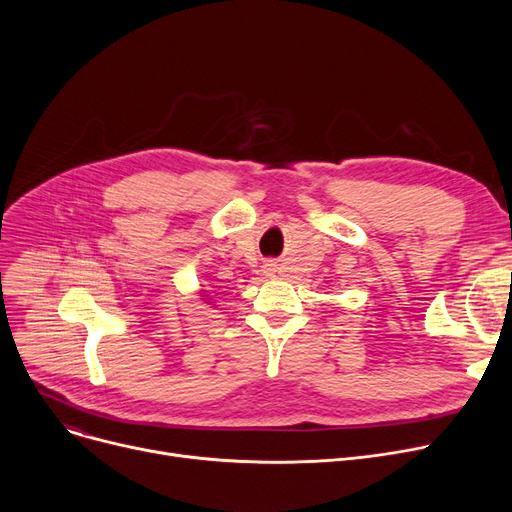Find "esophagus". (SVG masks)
<instances>
[{"mask_svg": "<svg viewBox=\"0 0 512 512\" xmlns=\"http://www.w3.org/2000/svg\"><path fill=\"white\" fill-rule=\"evenodd\" d=\"M263 274H265V276H274V274H276V263L265 261V263H263Z\"/></svg>", "mask_w": 512, "mask_h": 512, "instance_id": "34e87169", "label": "esophagus"}]
</instances>
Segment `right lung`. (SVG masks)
<instances>
[{
    "mask_svg": "<svg viewBox=\"0 0 512 512\" xmlns=\"http://www.w3.org/2000/svg\"><path fill=\"white\" fill-rule=\"evenodd\" d=\"M199 294H201V297H203V299H205V301H207V303H209V301H211V297H209V294H207V292H205V290H201V292H199Z\"/></svg>",
    "mask_w": 512,
    "mask_h": 512,
    "instance_id": "add662e5",
    "label": "right lung"
}]
</instances>
